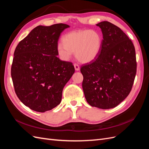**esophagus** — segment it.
Here are the masks:
<instances>
[{"label": "esophagus", "mask_w": 149, "mask_h": 149, "mask_svg": "<svg viewBox=\"0 0 149 149\" xmlns=\"http://www.w3.org/2000/svg\"><path fill=\"white\" fill-rule=\"evenodd\" d=\"M74 68H75V70L76 71H79V66L78 65V64H76V63H74Z\"/></svg>", "instance_id": "esophagus-1"}]
</instances>
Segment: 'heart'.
I'll return each instance as SVG.
<instances>
[{"label":"heart","mask_w":149,"mask_h":149,"mask_svg":"<svg viewBox=\"0 0 149 149\" xmlns=\"http://www.w3.org/2000/svg\"><path fill=\"white\" fill-rule=\"evenodd\" d=\"M102 45V37L96 30H81L65 34L63 42L57 45L58 55L63 60H68L73 52L78 60L89 63L94 60L100 54Z\"/></svg>","instance_id":"obj_1"}]
</instances>
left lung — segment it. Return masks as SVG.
Instances as JSON below:
<instances>
[{
	"label": "left lung",
	"mask_w": 149,
	"mask_h": 149,
	"mask_svg": "<svg viewBox=\"0 0 149 149\" xmlns=\"http://www.w3.org/2000/svg\"><path fill=\"white\" fill-rule=\"evenodd\" d=\"M103 35L101 50L81 67L83 89L88 103L107 109L119 105L131 91L137 71L131 40L118 26L104 21L96 24Z\"/></svg>",
	"instance_id": "left-lung-1"
}]
</instances>
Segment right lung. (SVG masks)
<instances>
[{
	"label": "right lung",
	"mask_w": 149,
	"mask_h": 149,
	"mask_svg": "<svg viewBox=\"0 0 149 149\" xmlns=\"http://www.w3.org/2000/svg\"><path fill=\"white\" fill-rule=\"evenodd\" d=\"M69 27L64 24L37 26L15 49L11 68L13 86L20 101L31 110L44 112L56 107L74 73L71 62L56 56L60 34Z\"/></svg>",
	"instance_id": "right-lung-1"
}]
</instances>
